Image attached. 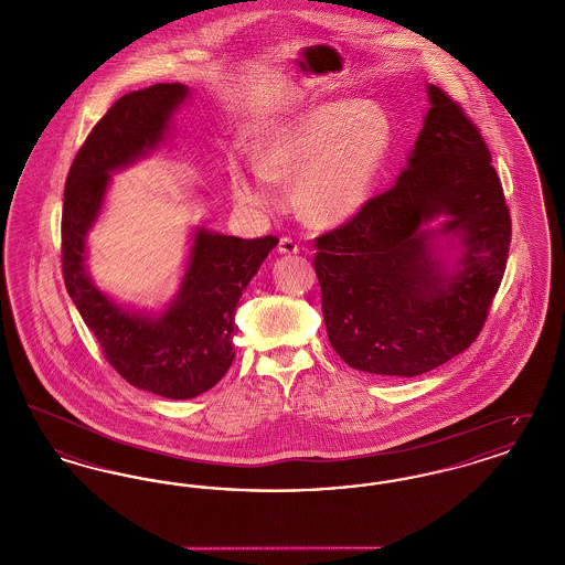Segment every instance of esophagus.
<instances>
[{
  "mask_svg": "<svg viewBox=\"0 0 565 565\" xmlns=\"http://www.w3.org/2000/svg\"><path fill=\"white\" fill-rule=\"evenodd\" d=\"M300 245L292 237H281L279 242V254H298Z\"/></svg>",
  "mask_w": 565,
  "mask_h": 565,
  "instance_id": "34e87169",
  "label": "esophagus"
}]
</instances>
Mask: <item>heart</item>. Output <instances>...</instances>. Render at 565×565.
Wrapping results in <instances>:
<instances>
[{"label":"heart","instance_id":"b5f03b06","mask_svg":"<svg viewBox=\"0 0 565 565\" xmlns=\"http://www.w3.org/2000/svg\"><path fill=\"white\" fill-rule=\"evenodd\" d=\"M394 127L375 102H328L277 122L260 137L254 171L233 169L242 205H277L273 184H290L296 207L318 224H343L373 199L392 152Z\"/></svg>","mask_w":565,"mask_h":565}]
</instances>
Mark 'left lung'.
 <instances>
[{
  "mask_svg": "<svg viewBox=\"0 0 565 565\" xmlns=\"http://www.w3.org/2000/svg\"><path fill=\"white\" fill-rule=\"evenodd\" d=\"M426 93L394 186L316 242L330 345L371 375H424L468 350L509 258L511 215L483 137L445 90Z\"/></svg>",
  "mask_w": 565,
  "mask_h": 565,
  "instance_id": "1",
  "label": "left lung"
}]
</instances>
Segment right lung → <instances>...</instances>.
<instances>
[{"mask_svg":"<svg viewBox=\"0 0 565 565\" xmlns=\"http://www.w3.org/2000/svg\"><path fill=\"white\" fill-rule=\"evenodd\" d=\"M190 88L152 84L120 97L95 125L65 182L61 252L65 288L116 373L137 390L171 401L194 398L226 375L243 290L277 237L239 239L196 226L178 295L161 311L120 305L86 267V237L97 224L111 173L167 143Z\"/></svg>","mask_w":565,"mask_h":565,"instance_id":"obj_1","label":"right lung"}]
</instances>
